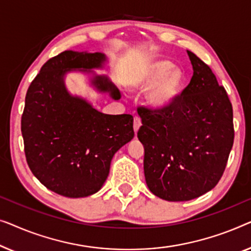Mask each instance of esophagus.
I'll list each match as a JSON object with an SVG mask.
<instances>
[{
    "mask_svg": "<svg viewBox=\"0 0 251 251\" xmlns=\"http://www.w3.org/2000/svg\"><path fill=\"white\" fill-rule=\"evenodd\" d=\"M142 125V122H141V118L140 117H137V116H135V117H134V123H133V127H134V132H137V130H139V128H140V126Z\"/></svg>",
    "mask_w": 251,
    "mask_h": 251,
    "instance_id": "1",
    "label": "esophagus"
}]
</instances>
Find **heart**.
Here are the masks:
<instances>
[{"instance_id":"obj_1","label":"heart","mask_w":251,"mask_h":251,"mask_svg":"<svg viewBox=\"0 0 251 251\" xmlns=\"http://www.w3.org/2000/svg\"><path fill=\"white\" fill-rule=\"evenodd\" d=\"M133 84L140 89L152 85L147 94L148 103L154 109H165L174 103L181 93L183 76L171 61L158 60L144 66L134 76Z\"/></svg>"}]
</instances>
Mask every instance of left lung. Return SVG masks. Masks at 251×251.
Wrapping results in <instances>:
<instances>
[{"instance_id":"left-lung-1","label":"left lung","mask_w":251,"mask_h":251,"mask_svg":"<svg viewBox=\"0 0 251 251\" xmlns=\"http://www.w3.org/2000/svg\"><path fill=\"white\" fill-rule=\"evenodd\" d=\"M193 76L165 109L139 107L144 176L154 196L188 201L215 188L234 140L233 109L209 66L188 51Z\"/></svg>"}]
</instances>
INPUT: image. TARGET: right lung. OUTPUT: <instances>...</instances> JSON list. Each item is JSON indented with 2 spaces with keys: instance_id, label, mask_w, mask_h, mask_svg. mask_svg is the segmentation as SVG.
<instances>
[{
  "instance_id": "add662e5",
  "label": "right lung",
  "mask_w": 251,
  "mask_h": 251,
  "mask_svg": "<svg viewBox=\"0 0 251 251\" xmlns=\"http://www.w3.org/2000/svg\"><path fill=\"white\" fill-rule=\"evenodd\" d=\"M104 61L100 52L63 51L44 63L27 90L21 116L27 164L42 184L60 196L98 192L114 154L134 137L133 116L102 114L65 86L63 77L72 69L90 73ZM92 84L121 99L107 76H95Z\"/></svg>"
}]
</instances>
